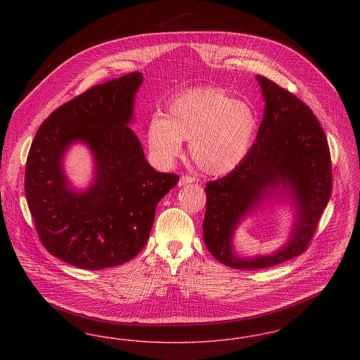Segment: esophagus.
Listing matches in <instances>:
<instances>
[{
    "label": "esophagus",
    "mask_w": 360,
    "mask_h": 360,
    "mask_svg": "<svg viewBox=\"0 0 360 360\" xmlns=\"http://www.w3.org/2000/svg\"><path fill=\"white\" fill-rule=\"evenodd\" d=\"M191 182H194V178H193V176L186 175V174H182V175H181V178H179V182H178V185H179V186H185V185L191 184Z\"/></svg>",
    "instance_id": "obj_1"
}]
</instances>
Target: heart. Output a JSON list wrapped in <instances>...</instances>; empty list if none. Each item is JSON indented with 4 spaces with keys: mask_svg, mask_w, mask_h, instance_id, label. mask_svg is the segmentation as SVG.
Here are the masks:
<instances>
[{
    "mask_svg": "<svg viewBox=\"0 0 360 360\" xmlns=\"http://www.w3.org/2000/svg\"><path fill=\"white\" fill-rule=\"evenodd\" d=\"M257 129L254 108L235 101L220 87H197L170 100L166 116L148 121L147 140L155 158L170 165L190 141V155L202 172L224 175L233 172L250 154Z\"/></svg>",
    "mask_w": 360,
    "mask_h": 360,
    "instance_id": "obj_1",
    "label": "heart"
}]
</instances>
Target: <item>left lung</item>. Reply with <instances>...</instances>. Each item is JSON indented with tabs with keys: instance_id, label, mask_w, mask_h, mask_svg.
I'll return each instance as SVG.
<instances>
[{
	"instance_id": "left-lung-1",
	"label": "left lung",
	"mask_w": 360,
	"mask_h": 360,
	"mask_svg": "<svg viewBox=\"0 0 360 360\" xmlns=\"http://www.w3.org/2000/svg\"><path fill=\"white\" fill-rule=\"evenodd\" d=\"M257 79L266 101L257 141L238 169L205 188L206 247L219 262L238 270L266 269L304 254L332 191L329 146L311 109L271 79ZM283 188L297 209L291 239L273 256L236 257L231 238L239 220Z\"/></svg>"
}]
</instances>
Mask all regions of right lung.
<instances>
[{
  "mask_svg": "<svg viewBox=\"0 0 360 360\" xmlns=\"http://www.w3.org/2000/svg\"><path fill=\"white\" fill-rule=\"evenodd\" d=\"M143 74L135 71L93 86L55 109L40 125L25 167V197L34 228L53 257L85 270L134 259L146 245L158 202L179 181L148 165L127 125ZM84 141L96 163L95 184L84 193L68 188L61 159Z\"/></svg>",
  "mask_w": 360,
  "mask_h": 360,
  "instance_id": "obj_1",
  "label": "right lung"
}]
</instances>
